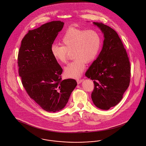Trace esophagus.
Instances as JSON below:
<instances>
[{
	"mask_svg": "<svg viewBox=\"0 0 146 146\" xmlns=\"http://www.w3.org/2000/svg\"><path fill=\"white\" fill-rule=\"evenodd\" d=\"M76 82H77L78 84H79L83 82V79H77Z\"/></svg>",
	"mask_w": 146,
	"mask_h": 146,
	"instance_id": "34e87169",
	"label": "esophagus"
}]
</instances>
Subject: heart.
Returning <instances> with one entry per match:
<instances>
[{
  "instance_id": "b5f03b06",
  "label": "heart",
  "mask_w": 146,
  "mask_h": 146,
  "mask_svg": "<svg viewBox=\"0 0 146 146\" xmlns=\"http://www.w3.org/2000/svg\"><path fill=\"white\" fill-rule=\"evenodd\" d=\"M63 46L53 44L51 52L59 63H66L69 53L74 59L64 68L67 77L77 78L82 75L86 68V62H93L98 55L102 45L100 33L95 29L85 30L70 28L63 36Z\"/></svg>"
}]
</instances>
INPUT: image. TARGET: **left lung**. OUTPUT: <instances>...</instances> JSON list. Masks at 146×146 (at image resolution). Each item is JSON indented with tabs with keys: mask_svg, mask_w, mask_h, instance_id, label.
<instances>
[{
	"mask_svg": "<svg viewBox=\"0 0 146 146\" xmlns=\"http://www.w3.org/2000/svg\"><path fill=\"white\" fill-rule=\"evenodd\" d=\"M104 35L102 49L85 76L94 80L91 98L97 108L108 110L116 106L128 88L131 76L129 59L117 33L102 23L93 22Z\"/></svg>",
	"mask_w": 146,
	"mask_h": 146,
	"instance_id": "obj_1",
	"label": "left lung"
}]
</instances>
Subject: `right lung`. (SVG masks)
I'll use <instances>...</instances> for the list:
<instances>
[{"instance_id":"obj_1","label":"right lung","mask_w":146,"mask_h":146,"mask_svg":"<svg viewBox=\"0 0 146 146\" xmlns=\"http://www.w3.org/2000/svg\"><path fill=\"white\" fill-rule=\"evenodd\" d=\"M64 25L51 21L29 31L21 42L18 55L19 73L28 95L47 111L66 106L76 87L73 79L62 80V68L51 52V47Z\"/></svg>"}]
</instances>
